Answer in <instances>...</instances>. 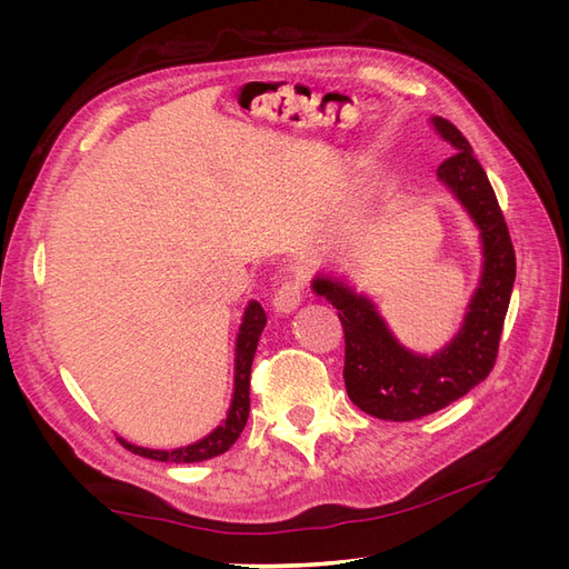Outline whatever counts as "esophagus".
Wrapping results in <instances>:
<instances>
[{"mask_svg": "<svg viewBox=\"0 0 569 569\" xmlns=\"http://www.w3.org/2000/svg\"><path fill=\"white\" fill-rule=\"evenodd\" d=\"M301 297H303V282H299V280L284 282L278 291H274V297H272L274 313H280V316L295 313L297 308L301 306Z\"/></svg>", "mask_w": 569, "mask_h": 569, "instance_id": "1", "label": "esophagus"}]
</instances>
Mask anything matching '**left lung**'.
<instances>
[{
  "label": "left lung",
  "mask_w": 569,
  "mask_h": 569,
  "mask_svg": "<svg viewBox=\"0 0 569 569\" xmlns=\"http://www.w3.org/2000/svg\"><path fill=\"white\" fill-rule=\"evenodd\" d=\"M429 123L456 151L437 168V178L472 218L481 244L479 282L458 332L439 351L418 353L403 347L377 303L343 274L318 272L311 280V289L337 308L343 325L349 399L368 416L391 422L425 418L487 380L515 284L512 242L485 168L449 120L432 116Z\"/></svg>",
  "instance_id": "8db88e82"
}]
</instances>
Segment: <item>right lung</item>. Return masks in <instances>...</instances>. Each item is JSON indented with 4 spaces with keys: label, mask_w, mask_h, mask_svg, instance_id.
Listing matches in <instances>:
<instances>
[{
    "label": "right lung",
    "mask_w": 569,
    "mask_h": 569,
    "mask_svg": "<svg viewBox=\"0 0 569 569\" xmlns=\"http://www.w3.org/2000/svg\"><path fill=\"white\" fill-rule=\"evenodd\" d=\"M266 322H268V318H266L263 306L258 301H249L244 313H242V322H239L237 339H234V385H232L230 408H228V416L222 418V422L213 429V432L201 437L194 443L180 446V449H168V451L147 449V446L130 443L123 437H118L120 443H123L128 451H132L137 456L161 460V462H201V460H211L220 453H226L230 446L239 439V435H242V429L249 418L251 363H253L258 339H261Z\"/></svg>",
    "instance_id": "1"
}]
</instances>
